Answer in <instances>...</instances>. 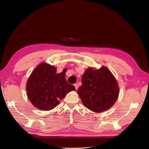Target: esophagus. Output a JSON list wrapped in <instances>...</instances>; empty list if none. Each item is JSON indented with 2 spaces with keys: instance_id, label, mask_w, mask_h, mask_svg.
Returning <instances> with one entry per match:
<instances>
[{
  "instance_id": "1",
  "label": "esophagus",
  "mask_w": 149,
  "mask_h": 149,
  "mask_svg": "<svg viewBox=\"0 0 149 149\" xmlns=\"http://www.w3.org/2000/svg\"><path fill=\"white\" fill-rule=\"evenodd\" d=\"M74 86H75V89H76V90H77V89H78V84H77V83L75 84H74Z\"/></svg>"
}]
</instances>
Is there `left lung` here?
<instances>
[{
  "mask_svg": "<svg viewBox=\"0 0 149 149\" xmlns=\"http://www.w3.org/2000/svg\"><path fill=\"white\" fill-rule=\"evenodd\" d=\"M77 93L83 104L94 112L109 109L116 101L119 89L115 78L107 68L87 69L82 77Z\"/></svg>",
  "mask_w": 149,
  "mask_h": 149,
  "instance_id": "1",
  "label": "left lung"
}]
</instances>
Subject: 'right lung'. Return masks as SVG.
Wrapping results in <instances>:
<instances>
[{"instance_id":"1","label":"right lung","mask_w":149,"mask_h":149,"mask_svg":"<svg viewBox=\"0 0 149 149\" xmlns=\"http://www.w3.org/2000/svg\"><path fill=\"white\" fill-rule=\"evenodd\" d=\"M63 69L61 73L56 74V68L50 65L42 63L38 65L29 77L26 91L29 101L36 108L48 111L60 103L75 87L68 84Z\"/></svg>"}]
</instances>
